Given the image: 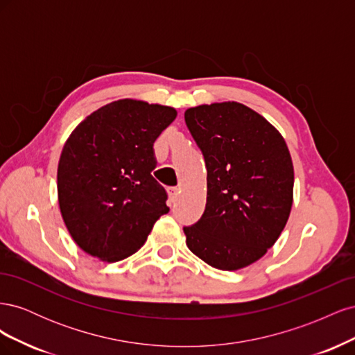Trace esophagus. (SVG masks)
I'll list each match as a JSON object with an SVG mask.
<instances>
[{"label":"esophagus","instance_id":"34e87169","mask_svg":"<svg viewBox=\"0 0 355 355\" xmlns=\"http://www.w3.org/2000/svg\"><path fill=\"white\" fill-rule=\"evenodd\" d=\"M167 192H168L170 201H171V202H175V201H176V198H178V194H179V188H178V187H170V188L167 189Z\"/></svg>","mask_w":355,"mask_h":355}]
</instances>
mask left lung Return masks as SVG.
Masks as SVG:
<instances>
[{
	"label": "left lung",
	"instance_id": "8db88e82",
	"mask_svg": "<svg viewBox=\"0 0 355 355\" xmlns=\"http://www.w3.org/2000/svg\"><path fill=\"white\" fill-rule=\"evenodd\" d=\"M185 123L207 168V202L184 227L188 249L222 271L256 262L284 230L293 202V164L277 128L239 102L200 105Z\"/></svg>",
	"mask_w": 355,
	"mask_h": 355
}]
</instances>
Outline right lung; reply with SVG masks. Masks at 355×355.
Wrapping results in <instances>:
<instances>
[{
    "instance_id": "obj_1",
    "label": "right lung",
    "mask_w": 355,
    "mask_h": 355,
    "mask_svg": "<svg viewBox=\"0 0 355 355\" xmlns=\"http://www.w3.org/2000/svg\"><path fill=\"white\" fill-rule=\"evenodd\" d=\"M176 115L170 106L121 99L90 114L68 137L58 167L59 207L85 253L125 259L168 213L167 192L151 171L155 139Z\"/></svg>"
}]
</instances>
